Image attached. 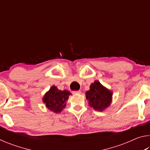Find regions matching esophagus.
Returning <instances> with one entry per match:
<instances>
[{
	"label": "esophagus",
	"mask_w": 150,
	"mask_h": 150,
	"mask_svg": "<svg viewBox=\"0 0 150 150\" xmlns=\"http://www.w3.org/2000/svg\"><path fill=\"white\" fill-rule=\"evenodd\" d=\"M72 93L73 94V95H77V94H81V92L80 91H73Z\"/></svg>",
	"instance_id": "obj_1"
}]
</instances>
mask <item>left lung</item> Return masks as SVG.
<instances>
[{
  "label": "left lung",
  "mask_w": 150,
  "mask_h": 150,
  "mask_svg": "<svg viewBox=\"0 0 150 150\" xmlns=\"http://www.w3.org/2000/svg\"><path fill=\"white\" fill-rule=\"evenodd\" d=\"M88 105L95 110L103 111L110 105L112 92L100 84L98 81L90 85V89L85 93Z\"/></svg>",
  "instance_id": "left-lung-1"
}]
</instances>
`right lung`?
I'll list each match as a JSON object with an SVG mask.
<instances>
[{"instance_id":"1","label":"right lung","mask_w":150,"mask_h":150,"mask_svg":"<svg viewBox=\"0 0 150 150\" xmlns=\"http://www.w3.org/2000/svg\"><path fill=\"white\" fill-rule=\"evenodd\" d=\"M70 95L71 94L67 90L61 91L55 86H52L43 97V102L49 110L59 113L66 106V101Z\"/></svg>"}]
</instances>
